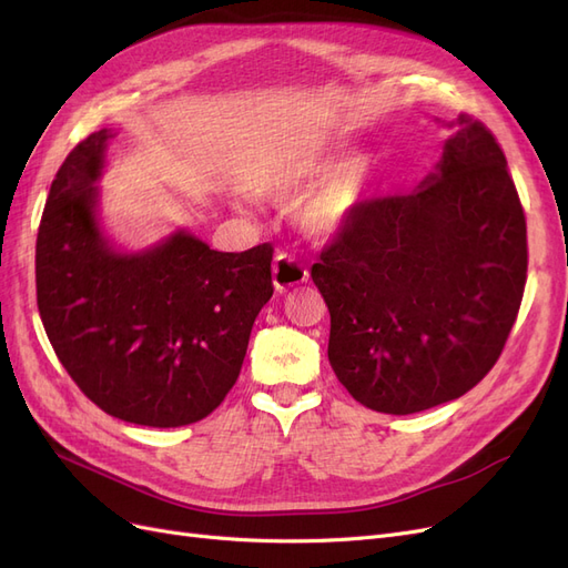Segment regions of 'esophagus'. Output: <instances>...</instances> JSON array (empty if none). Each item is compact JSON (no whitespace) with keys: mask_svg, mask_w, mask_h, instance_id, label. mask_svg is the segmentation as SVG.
Returning <instances> with one entry per match:
<instances>
[{"mask_svg":"<svg viewBox=\"0 0 568 568\" xmlns=\"http://www.w3.org/2000/svg\"><path fill=\"white\" fill-rule=\"evenodd\" d=\"M303 282H307V270L296 255L284 253V251L274 255V263H272V284H274V288L286 291V288L298 286Z\"/></svg>","mask_w":568,"mask_h":568,"instance_id":"esophagus-1","label":"esophagus"}]
</instances>
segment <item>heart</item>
<instances>
[{
	"mask_svg": "<svg viewBox=\"0 0 568 568\" xmlns=\"http://www.w3.org/2000/svg\"><path fill=\"white\" fill-rule=\"evenodd\" d=\"M320 170L315 161L294 159L284 161L265 178L263 189L274 199H286L311 180ZM359 199H363V180L355 168H343L334 173L329 180H324L317 192L311 196L303 209V220L307 230L315 234L329 236L338 232L351 215L355 213Z\"/></svg>",
	"mask_w": 568,
	"mask_h": 568,
	"instance_id": "heart-1",
	"label": "heart"
}]
</instances>
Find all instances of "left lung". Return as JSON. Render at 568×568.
<instances>
[{
  "mask_svg": "<svg viewBox=\"0 0 568 568\" xmlns=\"http://www.w3.org/2000/svg\"><path fill=\"white\" fill-rule=\"evenodd\" d=\"M436 173L359 201L311 277L329 307V363L357 403L412 415L471 390L519 315L526 215L493 132L459 113Z\"/></svg>",
  "mask_w": 568,
  "mask_h": 568,
  "instance_id": "left-lung-1",
  "label": "left lung"
}]
</instances>
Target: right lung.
Segmentation results:
<instances>
[{"label":"right lung","mask_w":568,"mask_h":568,"mask_svg":"<svg viewBox=\"0 0 568 568\" xmlns=\"http://www.w3.org/2000/svg\"><path fill=\"white\" fill-rule=\"evenodd\" d=\"M109 130L68 153L42 213L36 280L51 348L106 415L142 426L194 424L225 400L272 298V244L213 251L178 232L115 251L97 222L94 182Z\"/></svg>","instance_id":"1"}]
</instances>
